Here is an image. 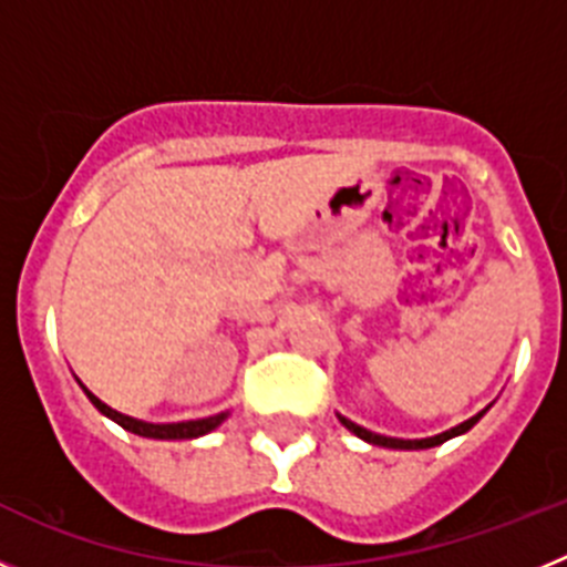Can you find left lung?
<instances>
[{
    "instance_id": "1",
    "label": "left lung",
    "mask_w": 567,
    "mask_h": 567,
    "mask_svg": "<svg viewBox=\"0 0 567 567\" xmlns=\"http://www.w3.org/2000/svg\"><path fill=\"white\" fill-rule=\"evenodd\" d=\"M483 414H485V409H483V412H480V414H474V417H471V420H465V423H460V425H454V429H449V432L434 434V437H425V440H400V437H385V434H374V432H369V429H363V425L352 423V420H346L343 414H338V420H340V423L346 425V429H349V432L358 434L360 440H365V443L383 445V449H403V452H417V449H434V445L445 443V440L457 437V434H465V432H468V429H471V425H474V423H477L480 417H483Z\"/></svg>"
}]
</instances>
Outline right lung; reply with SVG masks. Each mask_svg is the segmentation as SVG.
<instances>
[{
  "label": "right lung",
  "mask_w": 567,
  "mask_h": 567,
  "mask_svg": "<svg viewBox=\"0 0 567 567\" xmlns=\"http://www.w3.org/2000/svg\"><path fill=\"white\" fill-rule=\"evenodd\" d=\"M82 389H84V385H82ZM84 394H87L90 403L96 405L104 417H110L113 423H118L122 429H127V432L138 434V437H150V440H195V437H204V434H209L213 429H218V425L227 420V412H221V414H213V417L187 420V423H144V420L127 417V414L110 409V405L102 403V400L90 392V389H84Z\"/></svg>",
  "instance_id": "right-lung-1"
}]
</instances>
